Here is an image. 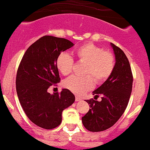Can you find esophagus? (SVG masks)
Wrapping results in <instances>:
<instances>
[{"instance_id": "esophagus-1", "label": "esophagus", "mask_w": 150, "mask_h": 150, "mask_svg": "<svg viewBox=\"0 0 150 150\" xmlns=\"http://www.w3.org/2000/svg\"><path fill=\"white\" fill-rule=\"evenodd\" d=\"M81 98H80V97H78V96L75 97V101H76V102H79V101H81Z\"/></svg>"}]
</instances>
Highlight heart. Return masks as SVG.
<instances>
[{"mask_svg": "<svg viewBox=\"0 0 150 150\" xmlns=\"http://www.w3.org/2000/svg\"><path fill=\"white\" fill-rule=\"evenodd\" d=\"M74 54L79 63L85 64L83 69L85 75H72L65 80L63 85L77 95H82L91 90L93 80L96 83L107 81L115 68L114 54L93 43H85L78 47ZM56 67L62 75H67L72 72L74 60L68 54L61 53L56 59Z\"/></svg>", "mask_w": 150, "mask_h": 150, "instance_id": "b5f03b06", "label": "heart"}]
</instances>
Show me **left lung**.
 Instances as JSON below:
<instances>
[{"label": "left lung", "mask_w": 150, "mask_h": 150, "mask_svg": "<svg viewBox=\"0 0 150 150\" xmlns=\"http://www.w3.org/2000/svg\"><path fill=\"white\" fill-rule=\"evenodd\" d=\"M110 45L115 54V68L110 78L93 93L95 96H102V101H86L90 108L82 117V122L90 132H102L113 126L126 109L132 93L133 75L129 60L122 49Z\"/></svg>", "instance_id": "8db88e82"}]
</instances>
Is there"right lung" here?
<instances>
[{"mask_svg": "<svg viewBox=\"0 0 150 150\" xmlns=\"http://www.w3.org/2000/svg\"><path fill=\"white\" fill-rule=\"evenodd\" d=\"M74 45L64 38L44 36L27 49L16 75V91L20 104L33 123L45 129L57 127L62 112L75 102L68 89L50 94L48 89L60 81L56 59Z\"/></svg>", "mask_w": 150, "mask_h": 150, "instance_id": "add662e5", "label": "right lung"}]
</instances>
